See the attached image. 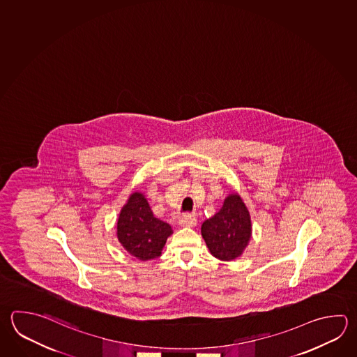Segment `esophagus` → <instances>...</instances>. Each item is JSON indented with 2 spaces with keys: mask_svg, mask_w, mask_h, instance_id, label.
Wrapping results in <instances>:
<instances>
[{
  "mask_svg": "<svg viewBox=\"0 0 357 357\" xmlns=\"http://www.w3.org/2000/svg\"><path fill=\"white\" fill-rule=\"evenodd\" d=\"M196 217L195 215H190V214H185V215H181V217L178 218V224L181 225V227H195L196 225Z\"/></svg>",
  "mask_w": 357,
  "mask_h": 357,
  "instance_id": "obj_1",
  "label": "esophagus"
}]
</instances>
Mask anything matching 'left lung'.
Instances as JSON below:
<instances>
[{"instance_id": "left-lung-1", "label": "left lung", "mask_w": 357, "mask_h": 357, "mask_svg": "<svg viewBox=\"0 0 357 357\" xmlns=\"http://www.w3.org/2000/svg\"><path fill=\"white\" fill-rule=\"evenodd\" d=\"M202 236L209 252L220 261L243 255L252 236L250 211L238 192L225 197L223 206L202 225Z\"/></svg>"}]
</instances>
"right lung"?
<instances>
[{"label": "right lung", "mask_w": 357, "mask_h": 357, "mask_svg": "<svg viewBox=\"0 0 357 357\" xmlns=\"http://www.w3.org/2000/svg\"><path fill=\"white\" fill-rule=\"evenodd\" d=\"M172 233L169 224L154 217L144 194L134 191L129 195L116 223L120 245L129 255L143 262L155 259Z\"/></svg>", "instance_id": "obj_1"}]
</instances>
